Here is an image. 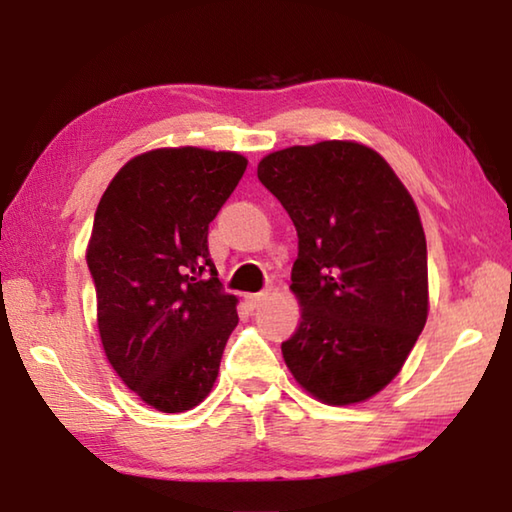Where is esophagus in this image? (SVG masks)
<instances>
[{
  "label": "esophagus",
  "mask_w": 512,
  "mask_h": 512,
  "mask_svg": "<svg viewBox=\"0 0 512 512\" xmlns=\"http://www.w3.org/2000/svg\"><path fill=\"white\" fill-rule=\"evenodd\" d=\"M266 296H268V291H262V293H248V296H246V305H248L250 309H257V307L262 305V302L266 300Z\"/></svg>",
  "instance_id": "esophagus-1"
}]
</instances>
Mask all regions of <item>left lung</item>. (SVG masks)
<instances>
[{"instance_id":"1","label":"left lung","mask_w":512,"mask_h":512,"mask_svg":"<svg viewBox=\"0 0 512 512\" xmlns=\"http://www.w3.org/2000/svg\"><path fill=\"white\" fill-rule=\"evenodd\" d=\"M257 178L298 230L291 291L302 314L284 361L320 402L368 400L391 384L427 323L418 207L388 162L357 142L275 151Z\"/></svg>"}]
</instances>
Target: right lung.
I'll return each instance as SVG.
<instances>
[{
  "label": "right lung",
  "instance_id": "add662e5",
  "mask_svg": "<svg viewBox=\"0 0 512 512\" xmlns=\"http://www.w3.org/2000/svg\"><path fill=\"white\" fill-rule=\"evenodd\" d=\"M246 164L196 146L142 153L119 169L94 214L88 266L103 350L121 381L162 413L210 395L239 323L207 230Z\"/></svg>",
  "mask_w": 512,
  "mask_h": 512
}]
</instances>
